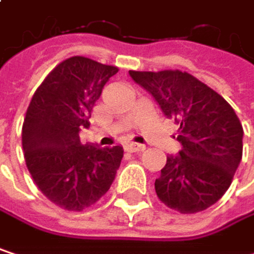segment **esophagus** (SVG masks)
<instances>
[{
  "instance_id": "34e87169",
  "label": "esophagus",
  "mask_w": 254,
  "mask_h": 254,
  "mask_svg": "<svg viewBox=\"0 0 254 254\" xmlns=\"http://www.w3.org/2000/svg\"><path fill=\"white\" fill-rule=\"evenodd\" d=\"M127 151H132V153H138V151H142L145 148L144 144H138V142H127L125 145Z\"/></svg>"
}]
</instances>
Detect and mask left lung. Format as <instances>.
<instances>
[{"label":"left lung","instance_id":"obj_1","mask_svg":"<svg viewBox=\"0 0 254 254\" xmlns=\"http://www.w3.org/2000/svg\"><path fill=\"white\" fill-rule=\"evenodd\" d=\"M168 119L177 122L182 148L169 156L154 188L168 207L197 213L229 188L243 157V127L228 103L206 83L181 70L135 72Z\"/></svg>","mask_w":254,"mask_h":254}]
</instances>
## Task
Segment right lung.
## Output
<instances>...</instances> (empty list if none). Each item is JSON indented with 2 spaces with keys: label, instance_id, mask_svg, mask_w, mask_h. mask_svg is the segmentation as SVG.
Masks as SVG:
<instances>
[{
  "label": "right lung",
  "instance_id": "add662e5",
  "mask_svg": "<svg viewBox=\"0 0 254 254\" xmlns=\"http://www.w3.org/2000/svg\"><path fill=\"white\" fill-rule=\"evenodd\" d=\"M118 67L70 57L54 67L35 91L26 112L22 145L36 187L54 204L80 212L113 184L124 148L82 144L79 132L104 85Z\"/></svg>",
  "mask_w": 254,
  "mask_h": 254
}]
</instances>
